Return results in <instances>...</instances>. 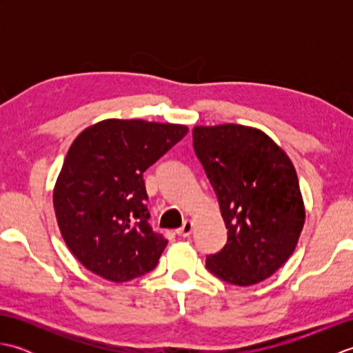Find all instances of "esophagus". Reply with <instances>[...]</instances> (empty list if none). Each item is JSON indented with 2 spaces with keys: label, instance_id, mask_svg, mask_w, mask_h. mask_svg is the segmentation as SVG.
I'll return each mask as SVG.
<instances>
[{
  "label": "esophagus",
  "instance_id": "esophagus-1",
  "mask_svg": "<svg viewBox=\"0 0 353 353\" xmlns=\"http://www.w3.org/2000/svg\"><path fill=\"white\" fill-rule=\"evenodd\" d=\"M192 229H194V221L192 220H186L183 223V226L181 229H177V235L190 236L192 234Z\"/></svg>",
  "mask_w": 353,
  "mask_h": 353
}]
</instances>
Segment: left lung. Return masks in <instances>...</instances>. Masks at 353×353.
<instances>
[{
  "mask_svg": "<svg viewBox=\"0 0 353 353\" xmlns=\"http://www.w3.org/2000/svg\"><path fill=\"white\" fill-rule=\"evenodd\" d=\"M192 142L228 229L226 245L206 258V268L238 287L267 279L294 252L305 224L294 165L256 127L196 125Z\"/></svg>",
  "mask_w": 353,
  "mask_h": 353,
  "instance_id": "left-lung-1",
  "label": "left lung"
}]
</instances>
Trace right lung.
<instances>
[{
	"instance_id": "obj_1",
	"label": "right lung",
	"mask_w": 353,
	"mask_h": 353,
	"mask_svg": "<svg viewBox=\"0 0 353 353\" xmlns=\"http://www.w3.org/2000/svg\"><path fill=\"white\" fill-rule=\"evenodd\" d=\"M188 127L110 118L74 139L52 190L59 230L89 272L127 282L157 265L167 239L148 224L144 171Z\"/></svg>"
}]
</instances>
